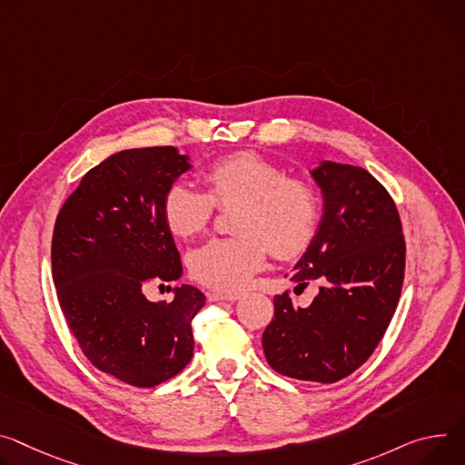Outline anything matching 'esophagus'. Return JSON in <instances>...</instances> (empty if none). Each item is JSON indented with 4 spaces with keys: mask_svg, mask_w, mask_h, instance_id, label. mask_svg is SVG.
Listing matches in <instances>:
<instances>
[{
    "mask_svg": "<svg viewBox=\"0 0 465 465\" xmlns=\"http://www.w3.org/2000/svg\"><path fill=\"white\" fill-rule=\"evenodd\" d=\"M241 299V294L237 292H230V294H223V292H207V301L209 302H235Z\"/></svg>",
    "mask_w": 465,
    "mask_h": 465,
    "instance_id": "1",
    "label": "esophagus"
}]
</instances>
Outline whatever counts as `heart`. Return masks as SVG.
<instances>
[{
	"mask_svg": "<svg viewBox=\"0 0 465 465\" xmlns=\"http://www.w3.org/2000/svg\"><path fill=\"white\" fill-rule=\"evenodd\" d=\"M205 193L176 183L163 198V219L176 237L202 232L215 205H239L233 232L237 237L211 239L189 254L194 280L221 292L242 291L271 254L280 260L299 256L310 244L319 203L304 182L287 180L272 161L250 152L233 153L203 173Z\"/></svg>",
	"mask_w": 465,
	"mask_h": 465,
	"instance_id": "1",
	"label": "heart"
}]
</instances>
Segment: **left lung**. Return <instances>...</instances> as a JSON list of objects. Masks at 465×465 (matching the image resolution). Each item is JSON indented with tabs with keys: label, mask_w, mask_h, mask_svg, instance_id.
Instances as JSON below:
<instances>
[{
	"label": "left lung",
	"mask_w": 465,
	"mask_h": 465,
	"mask_svg": "<svg viewBox=\"0 0 465 465\" xmlns=\"http://www.w3.org/2000/svg\"><path fill=\"white\" fill-rule=\"evenodd\" d=\"M312 178L322 194V217L287 276L297 287L312 280L321 287L308 308L276 294L262 343L280 374L331 384L367 361L386 333L401 297L406 246L395 202L365 168L321 161Z\"/></svg>",
	"instance_id": "obj_1"
}]
</instances>
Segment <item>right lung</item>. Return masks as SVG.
<instances>
[{"instance_id": "add662e5", "label": "right lung", "mask_w": 465, "mask_h": 465, "mask_svg": "<svg viewBox=\"0 0 465 465\" xmlns=\"http://www.w3.org/2000/svg\"><path fill=\"white\" fill-rule=\"evenodd\" d=\"M191 168L174 146L122 150L83 176L55 221L52 272L75 341L94 367L135 388L164 382L193 358L203 292L174 287L171 304L144 297L152 280L182 278L163 198Z\"/></svg>"}]
</instances>
